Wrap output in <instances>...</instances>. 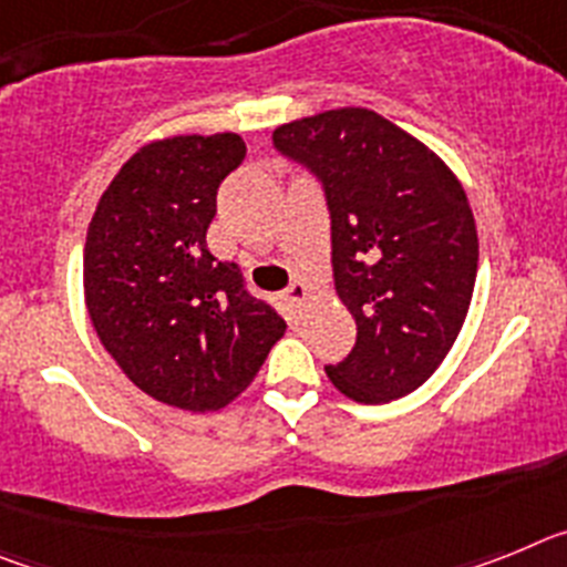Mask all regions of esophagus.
<instances>
[{"label":"esophagus","instance_id":"esophagus-1","mask_svg":"<svg viewBox=\"0 0 567 567\" xmlns=\"http://www.w3.org/2000/svg\"><path fill=\"white\" fill-rule=\"evenodd\" d=\"M287 298L292 300L295 307H307V303H309V289H307V284H300V280H295L292 287L287 289Z\"/></svg>","mask_w":567,"mask_h":567}]
</instances>
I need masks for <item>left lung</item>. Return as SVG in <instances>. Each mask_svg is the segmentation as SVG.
<instances>
[{"label": "left lung", "instance_id": "left-lung-1", "mask_svg": "<svg viewBox=\"0 0 567 567\" xmlns=\"http://www.w3.org/2000/svg\"><path fill=\"white\" fill-rule=\"evenodd\" d=\"M272 142L327 193L334 289L358 327L329 380L358 403L405 398L437 372L474 295L480 247L463 184L434 150L365 107L280 124Z\"/></svg>", "mask_w": 567, "mask_h": 567}]
</instances>
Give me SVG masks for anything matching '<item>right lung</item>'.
Listing matches in <instances>:
<instances>
[{
    "mask_svg": "<svg viewBox=\"0 0 567 567\" xmlns=\"http://www.w3.org/2000/svg\"><path fill=\"white\" fill-rule=\"evenodd\" d=\"M238 133L144 144L99 198L84 240V303L99 340L144 394L218 412L258 374L287 323L207 249Z\"/></svg>",
    "mask_w": 567,
    "mask_h": 567,
    "instance_id": "right-lung-1",
    "label": "right lung"
}]
</instances>
